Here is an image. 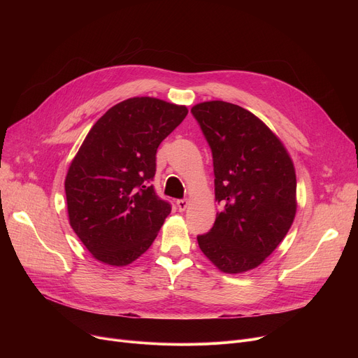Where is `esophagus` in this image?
<instances>
[{"instance_id": "1", "label": "esophagus", "mask_w": 358, "mask_h": 358, "mask_svg": "<svg viewBox=\"0 0 358 358\" xmlns=\"http://www.w3.org/2000/svg\"><path fill=\"white\" fill-rule=\"evenodd\" d=\"M187 206H189V200H187V199L177 200V208H178L180 212H184L187 209Z\"/></svg>"}]
</instances>
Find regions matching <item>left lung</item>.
<instances>
[{"label": "left lung", "mask_w": 358, "mask_h": 358, "mask_svg": "<svg viewBox=\"0 0 358 358\" xmlns=\"http://www.w3.org/2000/svg\"><path fill=\"white\" fill-rule=\"evenodd\" d=\"M213 157V228L199 235L223 273L258 267L285 239L296 215V174L285 145L251 111L227 101L192 108Z\"/></svg>", "instance_id": "obj_1"}]
</instances>
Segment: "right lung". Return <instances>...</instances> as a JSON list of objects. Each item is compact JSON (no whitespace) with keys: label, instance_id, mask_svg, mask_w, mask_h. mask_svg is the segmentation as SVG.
<instances>
[{"label":"right lung","instance_id":"obj_1","mask_svg":"<svg viewBox=\"0 0 358 358\" xmlns=\"http://www.w3.org/2000/svg\"><path fill=\"white\" fill-rule=\"evenodd\" d=\"M187 113L152 97L127 99L97 120L72 159L65 178L71 228L104 264L139 258L171 212L150 181L159 143Z\"/></svg>","mask_w":358,"mask_h":358}]
</instances>
